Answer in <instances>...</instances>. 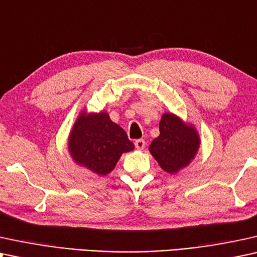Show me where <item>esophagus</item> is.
Wrapping results in <instances>:
<instances>
[{"label": "esophagus", "mask_w": 257, "mask_h": 257, "mask_svg": "<svg viewBox=\"0 0 257 257\" xmlns=\"http://www.w3.org/2000/svg\"><path fill=\"white\" fill-rule=\"evenodd\" d=\"M135 147H136V149H139V150L145 149V147H146L145 140H136V141H135Z\"/></svg>", "instance_id": "esophagus-1"}]
</instances>
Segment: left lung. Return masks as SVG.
<instances>
[{
    "label": "left lung",
    "mask_w": 257,
    "mask_h": 257,
    "mask_svg": "<svg viewBox=\"0 0 257 257\" xmlns=\"http://www.w3.org/2000/svg\"><path fill=\"white\" fill-rule=\"evenodd\" d=\"M200 138L193 125H188L174 114L162 115L160 135L150 143L149 150L164 172L176 174L196 155Z\"/></svg>",
    "instance_id": "left-lung-1"
}]
</instances>
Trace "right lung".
I'll return each mask as SVG.
<instances>
[{"label":"right lung","instance_id":"obj_1","mask_svg":"<svg viewBox=\"0 0 257 257\" xmlns=\"http://www.w3.org/2000/svg\"><path fill=\"white\" fill-rule=\"evenodd\" d=\"M68 142L75 162L101 176L115 168L123 153L134 150V143L126 133L103 111L82 112L71 129Z\"/></svg>","mask_w":257,"mask_h":257}]
</instances>
